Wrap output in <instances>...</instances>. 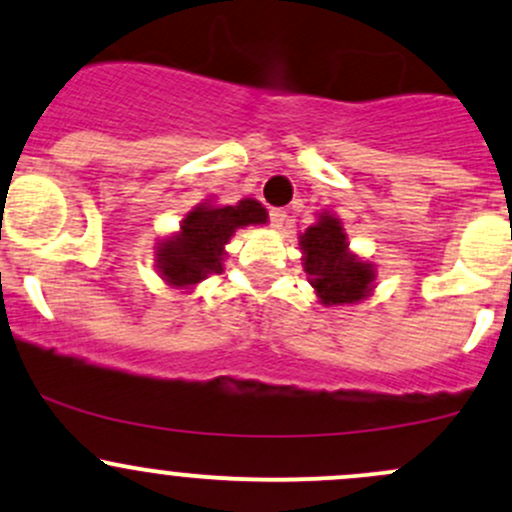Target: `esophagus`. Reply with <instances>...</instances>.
Masks as SVG:
<instances>
[{
	"label": "esophagus",
	"mask_w": 512,
	"mask_h": 512,
	"mask_svg": "<svg viewBox=\"0 0 512 512\" xmlns=\"http://www.w3.org/2000/svg\"><path fill=\"white\" fill-rule=\"evenodd\" d=\"M284 220H287V211H282V208H272L270 211V223H272V228H282L284 225Z\"/></svg>",
	"instance_id": "1"
}]
</instances>
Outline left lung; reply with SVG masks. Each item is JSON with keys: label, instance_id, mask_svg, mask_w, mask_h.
<instances>
[{"label": "left lung", "instance_id": "8db88e82", "mask_svg": "<svg viewBox=\"0 0 512 512\" xmlns=\"http://www.w3.org/2000/svg\"><path fill=\"white\" fill-rule=\"evenodd\" d=\"M299 245L304 272L324 306L355 304L373 292L375 267L348 250L341 220L333 213H321L319 223L306 228Z\"/></svg>", "mask_w": 512, "mask_h": 512}]
</instances>
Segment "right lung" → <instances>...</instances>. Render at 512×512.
<instances>
[{
	"mask_svg": "<svg viewBox=\"0 0 512 512\" xmlns=\"http://www.w3.org/2000/svg\"><path fill=\"white\" fill-rule=\"evenodd\" d=\"M267 211L260 201L242 198L235 206L201 203L186 215L181 230L157 245V270L166 284L188 289L208 274L223 272L225 245L238 228L265 225Z\"/></svg>",
	"mask_w": 512,
	"mask_h": 512,
	"instance_id": "add662e5",
	"label": "right lung"
}]
</instances>
